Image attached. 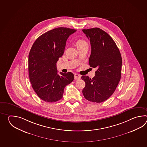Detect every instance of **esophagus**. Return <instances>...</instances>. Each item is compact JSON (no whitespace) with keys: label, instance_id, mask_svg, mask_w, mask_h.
Returning a JSON list of instances; mask_svg holds the SVG:
<instances>
[{"label":"esophagus","instance_id":"34e87169","mask_svg":"<svg viewBox=\"0 0 147 147\" xmlns=\"http://www.w3.org/2000/svg\"><path fill=\"white\" fill-rule=\"evenodd\" d=\"M81 79V76L80 75H78V74H75V79L76 80H79Z\"/></svg>","mask_w":147,"mask_h":147}]
</instances>
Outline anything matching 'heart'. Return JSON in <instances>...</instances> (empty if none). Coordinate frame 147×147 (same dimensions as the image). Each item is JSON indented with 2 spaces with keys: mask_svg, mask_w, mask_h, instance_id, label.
<instances>
[{
  "mask_svg": "<svg viewBox=\"0 0 147 147\" xmlns=\"http://www.w3.org/2000/svg\"><path fill=\"white\" fill-rule=\"evenodd\" d=\"M87 45V42L83 39H80L77 41V46H81V45Z\"/></svg>",
  "mask_w": 147,
  "mask_h": 147,
  "instance_id": "b5f03b06",
  "label": "heart"
}]
</instances>
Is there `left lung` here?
I'll return each mask as SVG.
<instances>
[{
    "label": "left lung",
    "instance_id": "1",
    "mask_svg": "<svg viewBox=\"0 0 147 147\" xmlns=\"http://www.w3.org/2000/svg\"><path fill=\"white\" fill-rule=\"evenodd\" d=\"M82 31L90 42L89 65L97 68L94 78L81 77L86 83L82 94L88 101L100 103L113 94L119 84L122 58L115 42L106 32L99 28L82 29Z\"/></svg>",
    "mask_w": 147,
    "mask_h": 147
}]
</instances>
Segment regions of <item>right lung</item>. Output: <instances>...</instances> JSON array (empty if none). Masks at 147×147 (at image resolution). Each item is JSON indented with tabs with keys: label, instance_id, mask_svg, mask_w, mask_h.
I'll return each instance as SVG.
<instances>
[{
	"label": "right lung",
	"instance_id": "obj_1",
	"mask_svg": "<svg viewBox=\"0 0 147 147\" xmlns=\"http://www.w3.org/2000/svg\"><path fill=\"white\" fill-rule=\"evenodd\" d=\"M76 29L55 28L38 38L28 57V72L32 87L41 99L53 102L63 98L64 89L74 79L72 72L58 74L56 63L62 57L66 41Z\"/></svg>",
	"mask_w": 147,
	"mask_h": 147
}]
</instances>
